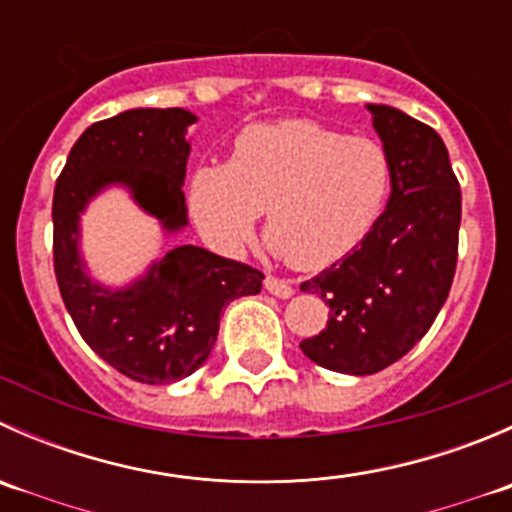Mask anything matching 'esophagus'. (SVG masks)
<instances>
[{
    "label": "esophagus",
    "mask_w": 512,
    "mask_h": 512,
    "mask_svg": "<svg viewBox=\"0 0 512 512\" xmlns=\"http://www.w3.org/2000/svg\"><path fill=\"white\" fill-rule=\"evenodd\" d=\"M265 289H267V292H270V294H275V297H282V299L292 297V294H294L292 282H289V280H280V277H275V275H267V277H265Z\"/></svg>",
    "instance_id": "34e87169"
}]
</instances>
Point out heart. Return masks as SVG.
<instances>
[{
	"label": "heart",
	"instance_id": "b5f03b06",
	"mask_svg": "<svg viewBox=\"0 0 512 512\" xmlns=\"http://www.w3.org/2000/svg\"><path fill=\"white\" fill-rule=\"evenodd\" d=\"M391 178V156L376 138L287 118L247 126L227 163L195 170L190 208L225 250L242 245L265 210L272 250L297 270H322L369 237Z\"/></svg>",
	"mask_w": 512,
	"mask_h": 512
}]
</instances>
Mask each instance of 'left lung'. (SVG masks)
<instances>
[{"mask_svg": "<svg viewBox=\"0 0 512 512\" xmlns=\"http://www.w3.org/2000/svg\"><path fill=\"white\" fill-rule=\"evenodd\" d=\"M369 111L394 165L389 205L356 250L302 282V292L322 294L329 319L299 349L354 376L391 366L431 329L451 292L461 227V188L441 136L399 108Z\"/></svg>", "mask_w": 512, "mask_h": 512, "instance_id": "1", "label": "left lung"}]
</instances>
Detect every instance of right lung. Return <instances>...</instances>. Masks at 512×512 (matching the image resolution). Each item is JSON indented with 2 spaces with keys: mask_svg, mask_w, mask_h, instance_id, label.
<instances>
[{
  "mask_svg": "<svg viewBox=\"0 0 512 512\" xmlns=\"http://www.w3.org/2000/svg\"><path fill=\"white\" fill-rule=\"evenodd\" d=\"M195 116L183 108H133L98 121L71 148L54 188V272L76 329L106 364L141 384L193 374L218 339L220 312L257 294L262 275L195 245L165 252L128 289L91 282L79 260V213L101 188L121 183L168 232L188 225L183 178Z\"/></svg>",
  "mask_w": 512,
  "mask_h": 512,
  "instance_id": "1",
  "label": "right lung"
}]
</instances>
